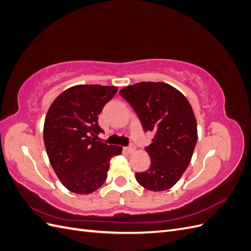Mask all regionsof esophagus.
<instances>
[{
    "label": "esophagus",
    "instance_id": "esophagus-1",
    "mask_svg": "<svg viewBox=\"0 0 251 251\" xmlns=\"http://www.w3.org/2000/svg\"><path fill=\"white\" fill-rule=\"evenodd\" d=\"M135 149H136V148H135V146H134V144H131V146H128L127 148H126V151H127V153H128V154H132V153H133V151H135Z\"/></svg>",
    "mask_w": 251,
    "mask_h": 251
}]
</instances>
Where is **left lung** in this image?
<instances>
[{
  "label": "left lung",
  "mask_w": 251,
  "mask_h": 251,
  "mask_svg": "<svg viewBox=\"0 0 251 251\" xmlns=\"http://www.w3.org/2000/svg\"><path fill=\"white\" fill-rule=\"evenodd\" d=\"M119 94L137 114L143 130L155 133L146 148L150 169L136 173V180L151 192L170 189L189 165L198 139L192 105L177 89L164 82H138Z\"/></svg>",
  "instance_id": "obj_1"
}]
</instances>
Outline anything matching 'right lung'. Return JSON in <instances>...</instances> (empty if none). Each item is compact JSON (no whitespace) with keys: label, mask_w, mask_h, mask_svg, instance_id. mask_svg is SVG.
<instances>
[{"label":"right lung","mask_w":251,"mask_h":251,"mask_svg":"<svg viewBox=\"0 0 251 251\" xmlns=\"http://www.w3.org/2000/svg\"><path fill=\"white\" fill-rule=\"evenodd\" d=\"M116 92L114 86H74L59 94L47 112L45 148L56 176L72 193L87 195L100 188L110 160L121 154V147L97 140L103 132L98 115Z\"/></svg>","instance_id":"add662e5"}]
</instances>
